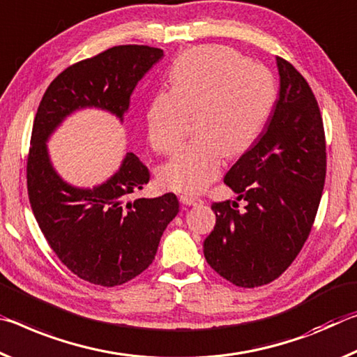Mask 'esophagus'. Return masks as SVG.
<instances>
[{
	"mask_svg": "<svg viewBox=\"0 0 357 357\" xmlns=\"http://www.w3.org/2000/svg\"><path fill=\"white\" fill-rule=\"evenodd\" d=\"M178 199H180V202L185 204V206H201V204H204V201L199 199V197H195L190 195H182Z\"/></svg>",
	"mask_w": 357,
	"mask_h": 357,
	"instance_id": "obj_1",
	"label": "esophagus"
}]
</instances>
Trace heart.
Segmentation results:
<instances>
[{
  "mask_svg": "<svg viewBox=\"0 0 357 357\" xmlns=\"http://www.w3.org/2000/svg\"><path fill=\"white\" fill-rule=\"evenodd\" d=\"M171 90L156 93L147 109L149 140L172 153L197 114L199 137L178 151L160 172L169 190L196 195L218 178L227 153L241 155L264 128L277 98L272 73L221 45L196 47L169 71Z\"/></svg>",
  "mask_w": 357,
  "mask_h": 357,
  "instance_id": "heart-1",
  "label": "heart"
}]
</instances>
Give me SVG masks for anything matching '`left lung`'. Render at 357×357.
I'll use <instances>...</instances> for the list:
<instances>
[{"mask_svg": "<svg viewBox=\"0 0 357 357\" xmlns=\"http://www.w3.org/2000/svg\"><path fill=\"white\" fill-rule=\"evenodd\" d=\"M280 96L264 132L227 171L225 183L247 201L215 202L204 256L236 286L273 282L299 255L317 217L326 178L321 112L302 74L277 56Z\"/></svg>", "mask_w": 357, "mask_h": 357, "instance_id": "1", "label": "left lung"}]
</instances>
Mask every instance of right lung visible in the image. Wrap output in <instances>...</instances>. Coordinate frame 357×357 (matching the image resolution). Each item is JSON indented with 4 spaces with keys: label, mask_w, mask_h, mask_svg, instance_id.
Returning <instances> with one entry per match:
<instances>
[{
    "label": "right lung",
    "mask_w": 357,
    "mask_h": 357,
    "mask_svg": "<svg viewBox=\"0 0 357 357\" xmlns=\"http://www.w3.org/2000/svg\"><path fill=\"white\" fill-rule=\"evenodd\" d=\"M162 55L156 47L116 45L75 63L49 85L34 116L26 161L34 218L58 259L93 284L112 288L142 273L178 213V199L174 192L134 197L150 180L134 153H126L119 171L101 185H69L52 166L47 140L79 109L96 107L123 120L137 82Z\"/></svg>",
    "instance_id": "right-lung-1"
}]
</instances>
